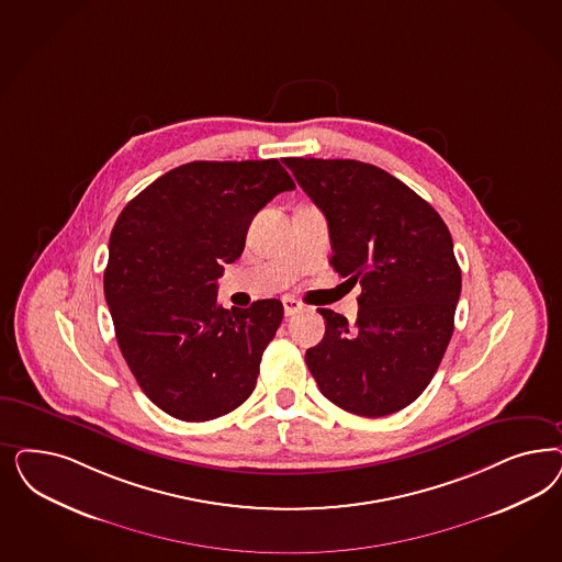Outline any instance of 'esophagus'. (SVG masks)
<instances>
[{
  "mask_svg": "<svg viewBox=\"0 0 562 562\" xmlns=\"http://www.w3.org/2000/svg\"><path fill=\"white\" fill-rule=\"evenodd\" d=\"M283 308H285V316H293V314L302 312L304 304L297 302L295 297H283Z\"/></svg>",
  "mask_w": 562,
  "mask_h": 562,
  "instance_id": "1",
  "label": "esophagus"
}]
</instances>
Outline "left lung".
<instances>
[{"instance_id":"left-lung-1","label":"left lung","mask_w":562,"mask_h":562,"mask_svg":"<svg viewBox=\"0 0 562 562\" xmlns=\"http://www.w3.org/2000/svg\"><path fill=\"white\" fill-rule=\"evenodd\" d=\"M325 213L330 267L362 285L356 325L321 308L306 351L321 393L363 417L395 414L430 384L454 326L461 269L449 227L412 188L351 159H283Z\"/></svg>"}]
</instances>
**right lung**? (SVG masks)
Listing matches in <instances>:
<instances>
[{"instance_id": "1", "label": "right lung", "mask_w": 562, "mask_h": 562, "mask_svg": "<svg viewBox=\"0 0 562 562\" xmlns=\"http://www.w3.org/2000/svg\"><path fill=\"white\" fill-rule=\"evenodd\" d=\"M293 188L277 159L192 161L153 181L115 221L103 277L115 339L165 414L206 422L252 395L283 304L225 310L217 279L244 252L254 215Z\"/></svg>"}]
</instances>
